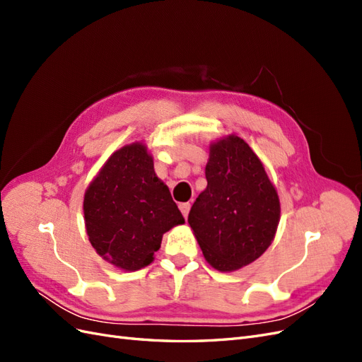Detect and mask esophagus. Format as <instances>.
Masks as SVG:
<instances>
[{
  "mask_svg": "<svg viewBox=\"0 0 362 362\" xmlns=\"http://www.w3.org/2000/svg\"><path fill=\"white\" fill-rule=\"evenodd\" d=\"M190 202H184V204H180V210H181V213H182V216L187 218V216H189V211H190Z\"/></svg>",
  "mask_w": 362,
  "mask_h": 362,
  "instance_id": "1",
  "label": "esophagus"
}]
</instances>
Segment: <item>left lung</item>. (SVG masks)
Segmentation results:
<instances>
[{"instance_id":"1","label":"left lung","mask_w":362,"mask_h":362,"mask_svg":"<svg viewBox=\"0 0 362 362\" xmlns=\"http://www.w3.org/2000/svg\"><path fill=\"white\" fill-rule=\"evenodd\" d=\"M206 189L196 198L189 223L205 259L233 272L259 258L279 223V198L262 163L243 139L229 136L210 148Z\"/></svg>"}]
</instances>
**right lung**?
<instances>
[{
	"label": "right lung",
	"mask_w": 362,
	"mask_h": 362,
	"mask_svg": "<svg viewBox=\"0 0 362 362\" xmlns=\"http://www.w3.org/2000/svg\"><path fill=\"white\" fill-rule=\"evenodd\" d=\"M87 235L110 264L128 272L151 264L163 234L184 217L141 144L116 151L84 194Z\"/></svg>",
	"instance_id": "add662e5"
}]
</instances>
